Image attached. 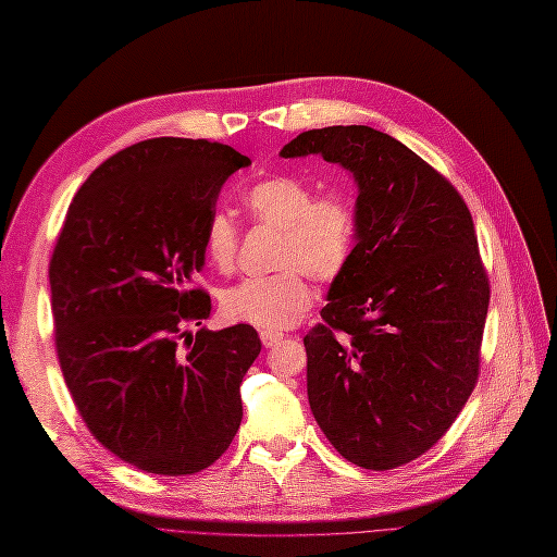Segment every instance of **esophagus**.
Segmentation results:
<instances>
[{
    "label": "esophagus",
    "instance_id": "obj_1",
    "mask_svg": "<svg viewBox=\"0 0 557 557\" xmlns=\"http://www.w3.org/2000/svg\"><path fill=\"white\" fill-rule=\"evenodd\" d=\"M260 339H262V346L264 348H274L283 342V332H272V330H262L260 332Z\"/></svg>",
    "mask_w": 557,
    "mask_h": 557
}]
</instances>
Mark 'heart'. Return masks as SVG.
Returning a JSON list of instances; mask_svg holds the SVG:
<instances>
[{"label": "heart", "instance_id": "1", "mask_svg": "<svg viewBox=\"0 0 557 557\" xmlns=\"http://www.w3.org/2000/svg\"><path fill=\"white\" fill-rule=\"evenodd\" d=\"M244 207L258 223L281 230L269 276H252L232 285L223 295V309L232 320L262 330L295 325L311 305L305 271L315 281H332L348 264L356 218L339 195H315L313 185L293 174H274L250 185ZM239 230L227 213H213L205 232L209 262L230 272L237 262Z\"/></svg>", "mask_w": 557, "mask_h": 557}]
</instances>
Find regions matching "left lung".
<instances>
[{
	"mask_svg": "<svg viewBox=\"0 0 557 557\" xmlns=\"http://www.w3.org/2000/svg\"><path fill=\"white\" fill-rule=\"evenodd\" d=\"M281 156H320L358 183L356 248L305 336L313 418L348 462L401 467L479 381L491 285L474 221L450 181L374 127L301 132Z\"/></svg>",
	"mask_w": 557,
	"mask_h": 557,
	"instance_id": "obj_1",
	"label": "left lung"
}]
</instances>
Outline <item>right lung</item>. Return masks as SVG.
<instances>
[{"mask_svg": "<svg viewBox=\"0 0 557 557\" xmlns=\"http://www.w3.org/2000/svg\"><path fill=\"white\" fill-rule=\"evenodd\" d=\"M248 164L207 139L117 150L81 185L50 258L55 350L83 423L150 474H197L242 425L258 332L183 325L211 313L193 276L223 183Z\"/></svg>", "mask_w": 557, "mask_h": 557, "instance_id": "add662e5", "label": "right lung"}]
</instances>
